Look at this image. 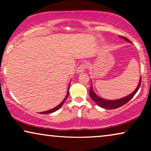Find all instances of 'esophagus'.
<instances>
[{
  "label": "esophagus",
  "instance_id": "esophagus-1",
  "mask_svg": "<svg viewBox=\"0 0 151 151\" xmlns=\"http://www.w3.org/2000/svg\"><path fill=\"white\" fill-rule=\"evenodd\" d=\"M86 68H87V65H86V63H82L81 65L78 67L77 70H76V72L78 73H82V72H84L85 71Z\"/></svg>",
  "mask_w": 151,
  "mask_h": 151
}]
</instances>
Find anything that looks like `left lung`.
<instances>
[{
    "instance_id": "1",
    "label": "left lung",
    "mask_w": 151,
    "mask_h": 151,
    "mask_svg": "<svg viewBox=\"0 0 151 151\" xmlns=\"http://www.w3.org/2000/svg\"><path fill=\"white\" fill-rule=\"evenodd\" d=\"M120 38L124 39L127 41V42H131L130 41L129 39L125 38V37L123 36H120ZM141 80H142V78H140L139 84H138L137 87L135 88V90L131 94L129 95V96L124 97V98H122L121 99H118V100H106V99L102 98L100 97H99L97 96V95L95 93V92L93 90V86L92 85H91V88L89 89V95L90 97L91 98V99L93 100L94 101V102L96 103L97 105H98L99 106L102 107V108L104 109H115L117 108H119L123 105H124L125 104L131 100L132 98H133V96H135L136 93L137 92L138 89H139L140 87V85H141Z\"/></svg>"
}]
</instances>
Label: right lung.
<instances>
[{
	"mask_svg": "<svg viewBox=\"0 0 151 151\" xmlns=\"http://www.w3.org/2000/svg\"><path fill=\"white\" fill-rule=\"evenodd\" d=\"M69 87H68V90H67V96H66V97L65 98V99H64L63 101L60 103V104L59 105H58L57 106H55V108H53V109H50V110L47 111H44V112H41V113H40L41 114H45V113H51L55 112V111H56L57 110H58V109H59L60 108H61V106H63V105L64 102H65V100H67V98H68V96H69Z\"/></svg>",
	"mask_w": 151,
	"mask_h": 151,
	"instance_id": "add662e5",
	"label": "right lung"
}]
</instances>
